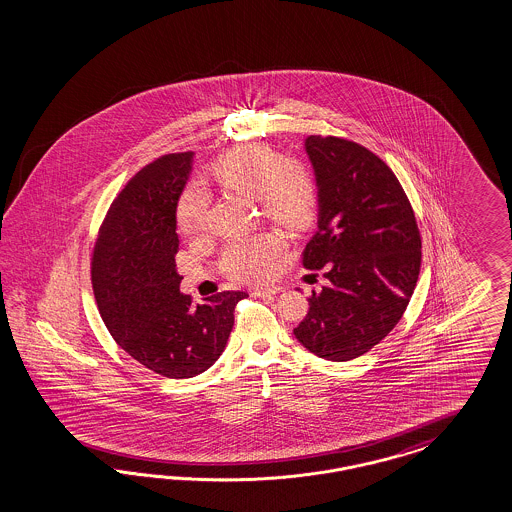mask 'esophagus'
<instances>
[{"mask_svg": "<svg viewBox=\"0 0 512 512\" xmlns=\"http://www.w3.org/2000/svg\"><path fill=\"white\" fill-rule=\"evenodd\" d=\"M279 291H281V289H279V287H257V289H253V291H251V295H253V296H274V295H278Z\"/></svg>", "mask_w": 512, "mask_h": 512, "instance_id": "obj_1", "label": "esophagus"}]
</instances>
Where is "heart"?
<instances>
[{
	"label": "heart",
	"instance_id": "b5f03b06",
	"mask_svg": "<svg viewBox=\"0 0 512 512\" xmlns=\"http://www.w3.org/2000/svg\"><path fill=\"white\" fill-rule=\"evenodd\" d=\"M212 178L219 186L259 201L261 212L283 227L304 225L317 204V186L310 172L298 163L259 146H242L223 155L212 167ZM208 227V201L199 187H189L176 202V229L193 238ZM276 234H257L234 238L221 257L227 278L257 283L270 278L281 253Z\"/></svg>",
	"mask_w": 512,
	"mask_h": 512
}]
</instances>
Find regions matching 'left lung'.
<instances>
[{
  "label": "left lung",
  "instance_id": "8db88e82",
  "mask_svg": "<svg viewBox=\"0 0 512 512\" xmlns=\"http://www.w3.org/2000/svg\"><path fill=\"white\" fill-rule=\"evenodd\" d=\"M319 197L317 233L302 253L330 281L308 298L296 340L317 357L345 362L368 353L398 325L420 272L411 202L387 163L353 140L306 139Z\"/></svg>",
  "mask_w": 512,
  "mask_h": 512
}]
</instances>
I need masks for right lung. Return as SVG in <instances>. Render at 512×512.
I'll use <instances>...</instances> for the list:
<instances>
[{"instance_id":"right-lung-1","label":"right lung","mask_w":512,"mask_h":512,"mask_svg":"<svg viewBox=\"0 0 512 512\" xmlns=\"http://www.w3.org/2000/svg\"><path fill=\"white\" fill-rule=\"evenodd\" d=\"M193 152L159 157L140 169L110 204L92 255L93 295L112 338L148 370L169 379L206 372L234 325L242 291L193 306L176 272V202Z\"/></svg>"}]
</instances>
